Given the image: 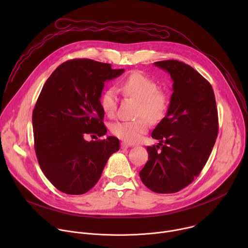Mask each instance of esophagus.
<instances>
[{
  "label": "esophagus",
  "instance_id": "1",
  "mask_svg": "<svg viewBox=\"0 0 248 248\" xmlns=\"http://www.w3.org/2000/svg\"><path fill=\"white\" fill-rule=\"evenodd\" d=\"M128 147H131V145H129V144H127V143H125V142H122V143H121V148H122V149H127Z\"/></svg>",
  "mask_w": 248,
  "mask_h": 248
}]
</instances>
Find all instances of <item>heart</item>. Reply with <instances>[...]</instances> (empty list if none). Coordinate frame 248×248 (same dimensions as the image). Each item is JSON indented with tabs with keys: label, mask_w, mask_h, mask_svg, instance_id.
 <instances>
[{
	"label": "heart",
	"mask_w": 248,
	"mask_h": 248,
	"mask_svg": "<svg viewBox=\"0 0 248 248\" xmlns=\"http://www.w3.org/2000/svg\"><path fill=\"white\" fill-rule=\"evenodd\" d=\"M124 94L139 101L135 121H119L111 125L114 135L127 143H135L148 129V121L158 123L166 116L170 99L169 96L158 90L157 83L139 72L130 74L121 85ZM118 93L115 88L106 90L101 97V107L108 117H113L117 111Z\"/></svg>",
	"instance_id": "obj_1"
}]
</instances>
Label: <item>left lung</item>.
<instances>
[{
  "label": "left lung",
  "instance_id": "1",
  "mask_svg": "<svg viewBox=\"0 0 248 248\" xmlns=\"http://www.w3.org/2000/svg\"><path fill=\"white\" fill-rule=\"evenodd\" d=\"M154 64L170 75L173 92L165 118L151 134L159 143L147 147L149 160L139 175L150 190L174 193L205 166L218 135V112L213 88L193 67L175 60Z\"/></svg>",
  "mask_w": 248,
  "mask_h": 248
}]
</instances>
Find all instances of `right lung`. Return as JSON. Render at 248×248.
I'll use <instances>...</instances> for the list:
<instances>
[{
	"label": "right lung",
	"instance_id": "obj_1",
	"mask_svg": "<svg viewBox=\"0 0 248 248\" xmlns=\"http://www.w3.org/2000/svg\"><path fill=\"white\" fill-rule=\"evenodd\" d=\"M124 69L89 59L59 65L45 82L32 114L35 153L50 183L79 195L99 181L110 156L120 149L115 136L86 141V134L107 133L101 107L105 82Z\"/></svg>",
	"mask_w": 248,
	"mask_h": 248
}]
</instances>
